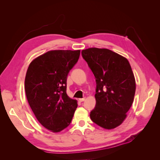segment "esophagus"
<instances>
[{"mask_svg":"<svg viewBox=\"0 0 160 160\" xmlns=\"http://www.w3.org/2000/svg\"><path fill=\"white\" fill-rule=\"evenodd\" d=\"M85 100V98H82V99H79V101H80V102H83V101H84Z\"/></svg>","mask_w":160,"mask_h":160,"instance_id":"obj_1","label":"esophagus"}]
</instances>
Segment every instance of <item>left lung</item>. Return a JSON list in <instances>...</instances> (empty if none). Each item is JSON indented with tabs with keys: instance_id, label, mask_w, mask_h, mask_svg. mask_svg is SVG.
<instances>
[{
	"instance_id": "left-lung-1",
	"label": "left lung",
	"mask_w": 160,
	"mask_h": 160,
	"mask_svg": "<svg viewBox=\"0 0 160 160\" xmlns=\"http://www.w3.org/2000/svg\"><path fill=\"white\" fill-rule=\"evenodd\" d=\"M81 53L96 79V105L90 118L104 129L117 128L126 118L136 89L129 62L108 49L89 48Z\"/></svg>"
}]
</instances>
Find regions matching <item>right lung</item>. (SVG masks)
Returning a JSON list of instances; mask_svg holds the SVG:
<instances>
[{
  "mask_svg": "<svg viewBox=\"0 0 160 160\" xmlns=\"http://www.w3.org/2000/svg\"><path fill=\"white\" fill-rule=\"evenodd\" d=\"M80 50H52L37 57L28 66L25 89L39 123L53 133L69 125L77 101L66 92L67 77L78 61Z\"/></svg>",
  "mask_w": 160,
  "mask_h": 160,
  "instance_id": "1",
  "label": "right lung"
}]
</instances>
